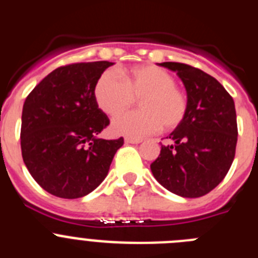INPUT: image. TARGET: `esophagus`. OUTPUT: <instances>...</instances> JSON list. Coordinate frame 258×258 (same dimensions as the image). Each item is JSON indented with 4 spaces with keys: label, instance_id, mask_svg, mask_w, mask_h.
Listing matches in <instances>:
<instances>
[{
    "label": "esophagus",
    "instance_id": "esophagus-1",
    "mask_svg": "<svg viewBox=\"0 0 258 258\" xmlns=\"http://www.w3.org/2000/svg\"><path fill=\"white\" fill-rule=\"evenodd\" d=\"M142 142V140H133V138H125V143L126 145H138Z\"/></svg>",
    "mask_w": 258,
    "mask_h": 258
}]
</instances>
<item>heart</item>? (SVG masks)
<instances>
[{
  "instance_id": "obj_1",
  "label": "heart",
  "mask_w": 258,
  "mask_h": 258,
  "mask_svg": "<svg viewBox=\"0 0 258 258\" xmlns=\"http://www.w3.org/2000/svg\"><path fill=\"white\" fill-rule=\"evenodd\" d=\"M94 95L99 108L109 116L121 113L134 98H141V111L122 113L111 124L113 133L133 140L151 136L161 126H178L187 111V97L175 86L173 75L152 64L136 66L120 74L106 71L98 79Z\"/></svg>"
}]
</instances>
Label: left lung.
I'll return each instance as SVG.
<instances>
[{"label": "left lung", "instance_id": "8db88e82", "mask_svg": "<svg viewBox=\"0 0 258 258\" xmlns=\"http://www.w3.org/2000/svg\"><path fill=\"white\" fill-rule=\"evenodd\" d=\"M159 66L177 74L187 93V111L166 137L151 164L156 181L182 198H199L213 190L235 156L238 126L235 104L217 80L204 71L175 61Z\"/></svg>", "mask_w": 258, "mask_h": 258}]
</instances>
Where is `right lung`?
<instances>
[{
  "label": "right lung",
  "instance_id": "obj_1",
  "mask_svg": "<svg viewBox=\"0 0 258 258\" xmlns=\"http://www.w3.org/2000/svg\"><path fill=\"white\" fill-rule=\"evenodd\" d=\"M111 61L59 67L23 104L20 145L27 169L41 187L64 199L83 198L108 174L124 140H102L109 124L95 101V85Z\"/></svg>",
  "mask_w": 258,
  "mask_h": 258
}]
</instances>
